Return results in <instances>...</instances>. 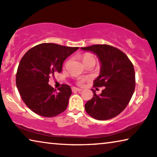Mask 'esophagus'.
Wrapping results in <instances>:
<instances>
[{
    "label": "esophagus",
    "instance_id": "34e87169",
    "mask_svg": "<svg viewBox=\"0 0 157 157\" xmlns=\"http://www.w3.org/2000/svg\"><path fill=\"white\" fill-rule=\"evenodd\" d=\"M72 92H81L82 89H79V88L75 87V86H72Z\"/></svg>",
    "mask_w": 157,
    "mask_h": 157
}]
</instances>
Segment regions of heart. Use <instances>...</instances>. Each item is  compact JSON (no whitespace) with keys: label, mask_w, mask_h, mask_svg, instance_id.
<instances>
[{"label":"heart","mask_w":157,"mask_h":157,"mask_svg":"<svg viewBox=\"0 0 157 157\" xmlns=\"http://www.w3.org/2000/svg\"><path fill=\"white\" fill-rule=\"evenodd\" d=\"M82 60L83 63L85 65L90 62H94L96 63V60H96V57L94 56V55H93L92 53H84V54L82 56ZM86 80V78H80L78 79V82H77V83H78V85L82 86L84 85V83L85 82Z\"/></svg>","instance_id":"b5f03b06"}]
</instances>
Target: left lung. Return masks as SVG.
Listing matches in <instances>:
<instances>
[{"label":"left lung","instance_id":"1","mask_svg":"<svg viewBox=\"0 0 157 157\" xmlns=\"http://www.w3.org/2000/svg\"><path fill=\"white\" fill-rule=\"evenodd\" d=\"M81 48L99 57L101 72L94 81V87H105L99 95L92 90L94 96L85 104V111L97 120L113 118L126 108L134 93L135 74L132 62L122 51L107 44Z\"/></svg>","mask_w":157,"mask_h":157}]
</instances>
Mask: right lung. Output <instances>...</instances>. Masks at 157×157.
<instances>
[{
	"mask_svg": "<svg viewBox=\"0 0 157 157\" xmlns=\"http://www.w3.org/2000/svg\"><path fill=\"white\" fill-rule=\"evenodd\" d=\"M79 47L43 43L30 48L21 59L16 85L23 101L39 116L51 118L65 111L72 94L63 84L56 92L48 85L56 72H61L63 61Z\"/></svg>",
	"mask_w": 157,
	"mask_h": 157,
	"instance_id": "obj_1",
	"label": "right lung"
}]
</instances>
